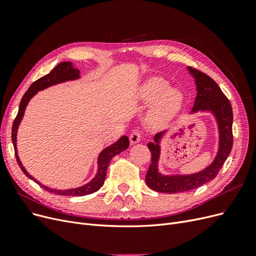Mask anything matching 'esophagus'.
<instances>
[{"label":"esophagus","instance_id":"obj_1","mask_svg":"<svg viewBox=\"0 0 256 256\" xmlns=\"http://www.w3.org/2000/svg\"><path fill=\"white\" fill-rule=\"evenodd\" d=\"M141 138H142V134L138 130H134V132H131V134L129 136V140H130L131 144L138 143L141 141Z\"/></svg>","mask_w":256,"mask_h":256}]
</instances>
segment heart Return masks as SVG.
<instances>
[{
	"label": "heart",
	"instance_id": "1",
	"mask_svg": "<svg viewBox=\"0 0 256 256\" xmlns=\"http://www.w3.org/2000/svg\"><path fill=\"white\" fill-rule=\"evenodd\" d=\"M138 97L144 104H152L147 113V122L152 127H161L171 120L180 111L182 104V92L160 78H152L145 82Z\"/></svg>",
	"mask_w": 256,
	"mask_h": 256
}]
</instances>
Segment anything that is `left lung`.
I'll list each match as a JSON object with an SVG mask.
<instances>
[{"label":"left lung","instance_id":"obj_1","mask_svg":"<svg viewBox=\"0 0 256 256\" xmlns=\"http://www.w3.org/2000/svg\"><path fill=\"white\" fill-rule=\"evenodd\" d=\"M187 69L192 78L196 80L198 92L194 104L189 114H196L198 112H208L212 114L218 126V152L212 164L198 172L192 174L164 175L159 172L158 164L161 154V140L168 130L154 134V142L147 144L152 152V164L147 171L145 182L150 189L158 192L178 193L189 191L212 180L218 175V172L228 159L232 146H233V134H232L233 110H232L228 99L210 76L189 66Z\"/></svg>","mask_w":256,"mask_h":256}]
</instances>
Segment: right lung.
<instances>
[{
	"label": "right lung",
	"mask_w": 256,
	"mask_h": 256,
	"mask_svg": "<svg viewBox=\"0 0 256 256\" xmlns=\"http://www.w3.org/2000/svg\"><path fill=\"white\" fill-rule=\"evenodd\" d=\"M80 78H81L80 70L79 69L74 68L72 62H62V63H60L56 67H54L48 74H46V76H42L40 79L35 81L28 88V90L26 92V94L23 95V97L21 99L20 106H19V111H18L16 118H14V120L12 129V140L14 148V154H16L17 162H18L20 168L22 170V172L26 174V176L30 178L33 182H36V184H40V187L44 188V190H47L52 193H56V194H60V196H83L90 194V193H94V192L98 191L104 184L106 168H108V166H109V164H110L111 159L114 156H116V154H118L126 150L129 146L128 136H122L115 143L106 147L104 150L100 152L98 159H97L98 168H97V173H96L95 177L92 178V180L90 182H88V184H85L78 188H72V189H65V190L52 189V188L47 187V186H44L42 182H38L36 178H34L32 175H30V173L26 171V168L23 166L22 162L18 156V150H17V132H18L19 125L23 118V115H24L26 106L30 102V100L32 99L38 92L48 88L52 86V85H56V84L64 83L67 81L78 80Z\"/></svg>",
	"instance_id": "1"
}]
</instances>
